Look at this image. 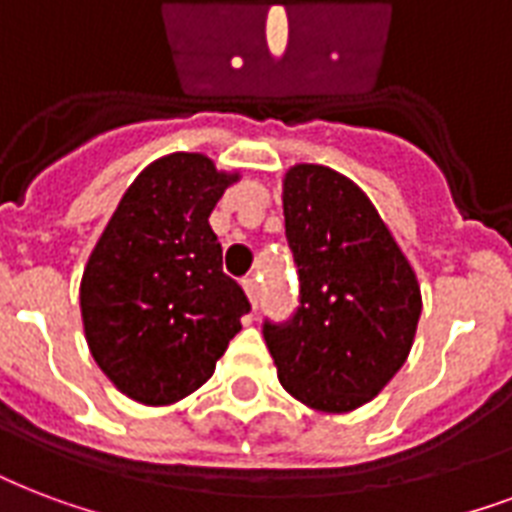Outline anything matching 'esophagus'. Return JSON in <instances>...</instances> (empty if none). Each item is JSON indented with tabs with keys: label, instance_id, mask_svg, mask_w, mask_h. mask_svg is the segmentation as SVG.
<instances>
[{
	"label": "esophagus",
	"instance_id": "obj_1",
	"mask_svg": "<svg viewBox=\"0 0 512 512\" xmlns=\"http://www.w3.org/2000/svg\"><path fill=\"white\" fill-rule=\"evenodd\" d=\"M241 287H244V292H247L249 303L257 308V279H255V276H247V279L241 282Z\"/></svg>",
	"mask_w": 512,
	"mask_h": 512
}]
</instances>
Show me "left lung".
I'll return each instance as SVG.
<instances>
[{
    "label": "left lung",
    "instance_id": "8db88e82",
    "mask_svg": "<svg viewBox=\"0 0 512 512\" xmlns=\"http://www.w3.org/2000/svg\"><path fill=\"white\" fill-rule=\"evenodd\" d=\"M282 204L300 308L287 325L265 322V346L295 400L325 413L357 411L411 354L419 279L373 201L341 171L295 163Z\"/></svg>",
    "mask_w": 512,
    "mask_h": 512
}]
</instances>
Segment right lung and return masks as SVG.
<instances>
[{"label": "right lung", "instance_id": "1", "mask_svg": "<svg viewBox=\"0 0 512 512\" xmlns=\"http://www.w3.org/2000/svg\"><path fill=\"white\" fill-rule=\"evenodd\" d=\"M239 171L171 152L128 185L96 241L80 314L93 360L126 397L171 405L212 378L249 300L222 273L209 214Z\"/></svg>", "mask_w": 512, "mask_h": 512}]
</instances>
